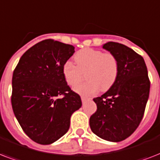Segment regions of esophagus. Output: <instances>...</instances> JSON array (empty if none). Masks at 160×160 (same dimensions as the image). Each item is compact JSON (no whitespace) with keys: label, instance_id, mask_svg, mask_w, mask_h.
I'll list each match as a JSON object with an SVG mask.
<instances>
[{"label":"esophagus","instance_id":"esophagus-1","mask_svg":"<svg viewBox=\"0 0 160 160\" xmlns=\"http://www.w3.org/2000/svg\"><path fill=\"white\" fill-rule=\"evenodd\" d=\"M88 98L85 97V96H81V100H82V102H85V100H87Z\"/></svg>","mask_w":160,"mask_h":160}]
</instances>
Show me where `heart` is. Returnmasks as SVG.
Wrapping results in <instances>:
<instances>
[{"label":"heart","mask_w":160,"mask_h":160,"mask_svg":"<svg viewBox=\"0 0 160 160\" xmlns=\"http://www.w3.org/2000/svg\"><path fill=\"white\" fill-rule=\"evenodd\" d=\"M75 65L67 61L63 65L62 73L65 81L70 86H75L82 79L83 74L88 80L75 88L82 95H93L100 90L106 91L115 83L119 75V61L111 53L86 48L74 55Z\"/></svg>","instance_id":"obj_1"}]
</instances>
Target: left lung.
Returning <instances> with one entry per match:
<instances>
[{
	"label": "left lung",
	"instance_id": "left-lung-1",
	"mask_svg": "<svg viewBox=\"0 0 160 160\" xmlns=\"http://www.w3.org/2000/svg\"><path fill=\"white\" fill-rule=\"evenodd\" d=\"M103 48L119 61L114 85L93 99L97 110L90 118L94 134L108 141L119 142L130 136L140 124L149 99V82L144 58L128 46L107 42Z\"/></svg>",
	"mask_w": 160,
	"mask_h": 160
}]
</instances>
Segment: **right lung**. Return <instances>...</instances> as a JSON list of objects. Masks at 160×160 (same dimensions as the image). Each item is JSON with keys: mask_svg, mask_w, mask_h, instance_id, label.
I'll list each match as a JSON object with an SVG mask.
<instances>
[{"mask_svg": "<svg viewBox=\"0 0 160 160\" xmlns=\"http://www.w3.org/2000/svg\"><path fill=\"white\" fill-rule=\"evenodd\" d=\"M74 53L71 45L45 40L27 50L14 70L13 112L23 131L36 143L50 144L61 138L70 128L72 114L82 105L62 73Z\"/></svg>", "mask_w": 160, "mask_h": 160, "instance_id": "obj_1", "label": "right lung"}]
</instances>
